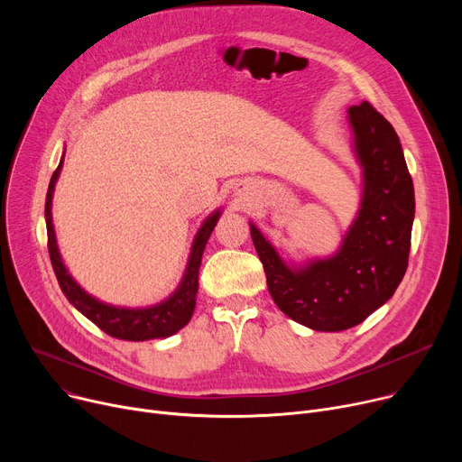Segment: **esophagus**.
Segmentation results:
<instances>
[{
  "label": "esophagus",
  "mask_w": 462,
  "mask_h": 462,
  "mask_svg": "<svg viewBox=\"0 0 462 462\" xmlns=\"http://www.w3.org/2000/svg\"><path fill=\"white\" fill-rule=\"evenodd\" d=\"M237 192H244V189H241V187H239V189H237Z\"/></svg>",
  "instance_id": "obj_1"
}]
</instances>
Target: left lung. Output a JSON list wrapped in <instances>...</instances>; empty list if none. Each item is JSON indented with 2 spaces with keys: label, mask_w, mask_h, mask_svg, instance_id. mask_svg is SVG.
Here are the masks:
<instances>
[{
  "label": "left lung",
  "mask_w": 462,
  "mask_h": 462,
  "mask_svg": "<svg viewBox=\"0 0 462 462\" xmlns=\"http://www.w3.org/2000/svg\"><path fill=\"white\" fill-rule=\"evenodd\" d=\"M348 121L363 197L341 249L290 268L249 223L273 301L286 317L317 331L361 324L395 294L408 268L416 200L399 136L367 101L348 108Z\"/></svg>",
  "instance_id": "obj_1"
}]
</instances>
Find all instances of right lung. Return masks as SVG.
<instances>
[{"label":"right lung","instance_id":"obj_1","mask_svg":"<svg viewBox=\"0 0 462 462\" xmlns=\"http://www.w3.org/2000/svg\"><path fill=\"white\" fill-rule=\"evenodd\" d=\"M61 166H63V159L60 161L56 172L52 174L51 185H48L44 218H46V234H48V253H51L52 268L65 298L97 328H101L110 337L124 338V341H150V338H164L178 333L183 326L189 324L194 312V305H197L199 270H200L202 254H204L208 239L218 221V217H221V209L213 211L206 218L197 237H194L185 275L172 296L153 307H143V309H125V307L106 305L99 300L91 298L86 290L80 288V284L69 275L58 251L56 232L52 225V197H54L56 181L61 172Z\"/></svg>","mask_w":462,"mask_h":462}]
</instances>
